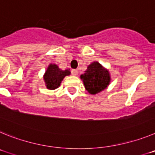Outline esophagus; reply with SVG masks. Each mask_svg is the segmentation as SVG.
Masks as SVG:
<instances>
[{
    "label": "esophagus",
    "mask_w": 155,
    "mask_h": 155,
    "mask_svg": "<svg viewBox=\"0 0 155 155\" xmlns=\"http://www.w3.org/2000/svg\"><path fill=\"white\" fill-rule=\"evenodd\" d=\"M71 74L73 75H78V71L77 69H72L71 70Z\"/></svg>",
    "instance_id": "obj_1"
}]
</instances>
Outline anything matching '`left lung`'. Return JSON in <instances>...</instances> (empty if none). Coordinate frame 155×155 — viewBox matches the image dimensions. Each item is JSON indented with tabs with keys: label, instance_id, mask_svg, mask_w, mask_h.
Instances as JSON below:
<instances>
[{
	"label": "left lung",
	"instance_id": "8db88e82",
	"mask_svg": "<svg viewBox=\"0 0 155 155\" xmlns=\"http://www.w3.org/2000/svg\"><path fill=\"white\" fill-rule=\"evenodd\" d=\"M84 85L90 94H94L107 87L110 82L109 71L104 69L98 62H94L87 67L84 74L81 75Z\"/></svg>",
	"mask_w": 155,
	"mask_h": 155
}]
</instances>
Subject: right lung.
Returning <instances> with one entry per match:
<instances>
[{
    "label": "right lung",
    "instance_id": "right-lung-1",
    "mask_svg": "<svg viewBox=\"0 0 155 155\" xmlns=\"http://www.w3.org/2000/svg\"><path fill=\"white\" fill-rule=\"evenodd\" d=\"M69 70L62 71L56 64H50L44 75V81L46 87L50 90H54L61 85V83L64 77L70 75Z\"/></svg>",
    "mask_w": 155,
    "mask_h": 155
}]
</instances>
